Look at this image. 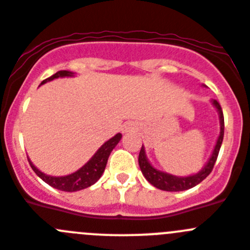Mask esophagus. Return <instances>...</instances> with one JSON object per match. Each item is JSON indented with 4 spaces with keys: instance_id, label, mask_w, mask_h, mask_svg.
Here are the masks:
<instances>
[{
    "instance_id": "esophagus-1",
    "label": "esophagus",
    "mask_w": 250,
    "mask_h": 250,
    "mask_svg": "<svg viewBox=\"0 0 250 250\" xmlns=\"http://www.w3.org/2000/svg\"><path fill=\"white\" fill-rule=\"evenodd\" d=\"M131 130H132V125H130V124H129V125H126V126H125V127H124V132L131 131Z\"/></svg>"
}]
</instances>
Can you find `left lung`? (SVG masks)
Segmentation results:
<instances>
[{
	"mask_svg": "<svg viewBox=\"0 0 250 250\" xmlns=\"http://www.w3.org/2000/svg\"><path fill=\"white\" fill-rule=\"evenodd\" d=\"M213 105L215 106L218 112H219L220 134L218 140H216L213 154H211L210 159L207 163V165L200 170L199 173L190 176H184V178H182V176L170 175V174L163 173L160 170H156L155 167H152L151 164L147 161L146 155H145L144 146H141L140 152H139V165H140L141 173H143V175L145 176V179H146L150 184L165 191H183L188 190V189H191V188L199 184V183H202L211 173V170H213L214 164H215L216 161V158H218V154H219L220 146H222L223 138H224V115H223L222 106H220V104L216 100H213Z\"/></svg>",
	"mask_w": 250,
	"mask_h": 250,
	"instance_id": "1",
	"label": "left lung"
}]
</instances>
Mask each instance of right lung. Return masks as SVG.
I'll list each match as a JSON object with an SVG mask.
<instances>
[{
  "label": "right lung",
  "instance_id": "obj_1",
  "mask_svg": "<svg viewBox=\"0 0 250 250\" xmlns=\"http://www.w3.org/2000/svg\"><path fill=\"white\" fill-rule=\"evenodd\" d=\"M66 76H74V72L71 71H62L56 72L55 75H52L51 77L46 79L42 81V83H47V81L54 80L57 77H66ZM121 134H116L114 138H111L110 140H107L98 151L95 152V155L90 159L85 165H83L81 169H79L75 173L70 174V175L66 176H51L46 175L42 171H40L36 167H35L32 163L28 159V163H30L31 167L34 170L35 173L37 174V176L42 179L43 182L47 183L48 185H51L55 189H59V190L62 191H77L81 190V189H85V188L91 187L92 184L98 182L99 179L103 175L104 170H105L106 164H107V159L110 156V152L112 151L116 145L119 144V141L121 139Z\"/></svg>",
  "mask_w": 250,
  "mask_h": 250
}]
</instances>
